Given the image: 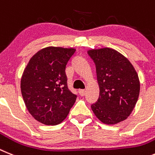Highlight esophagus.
I'll return each mask as SVG.
<instances>
[{
    "instance_id": "34e87169",
    "label": "esophagus",
    "mask_w": 155,
    "mask_h": 155,
    "mask_svg": "<svg viewBox=\"0 0 155 155\" xmlns=\"http://www.w3.org/2000/svg\"><path fill=\"white\" fill-rule=\"evenodd\" d=\"M79 94H80V96H84L86 94V91L85 90H79Z\"/></svg>"
}]
</instances>
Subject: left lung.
Wrapping results in <instances>:
<instances>
[{"label":"left lung","instance_id":"obj_1","mask_svg":"<svg viewBox=\"0 0 155 155\" xmlns=\"http://www.w3.org/2000/svg\"><path fill=\"white\" fill-rule=\"evenodd\" d=\"M96 65L100 89L97 101L91 105L97 118L104 124L114 125L130 116L140 94V80L128 58L109 48L87 51Z\"/></svg>","mask_w":155,"mask_h":155}]
</instances>
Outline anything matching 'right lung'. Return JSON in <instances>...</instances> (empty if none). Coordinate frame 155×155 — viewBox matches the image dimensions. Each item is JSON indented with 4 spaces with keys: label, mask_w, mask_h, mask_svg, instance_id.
I'll return each mask as SVG.
<instances>
[{
    "label": "right lung",
    "mask_w": 155,
    "mask_h": 155,
    "mask_svg": "<svg viewBox=\"0 0 155 155\" xmlns=\"http://www.w3.org/2000/svg\"><path fill=\"white\" fill-rule=\"evenodd\" d=\"M75 48L48 47L31 58L21 79L25 107L38 122L48 126L61 123L76 102L68 90L65 68Z\"/></svg>",
    "instance_id": "obj_1"
}]
</instances>
